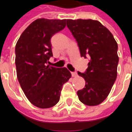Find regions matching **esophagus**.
<instances>
[{
  "instance_id": "obj_1",
  "label": "esophagus",
  "mask_w": 132,
  "mask_h": 132,
  "mask_svg": "<svg viewBox=\"0 0 132 132\" xmlns=\"http://www.w3.org/2000/svg\"><path fill=\"white\" fill-rule=\"evenodd\" d=\"M71 75H72L73 77H76V76H78V74H77V73L76 72H72L71 73Z\"/></svg>"
}]
</instances>
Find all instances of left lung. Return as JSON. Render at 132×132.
<instances>
[{
    "mask_svg": "<svg viewBox=\"0 0 132 132\" xmlns=\"http://www.w3.org/2000/svg\"><path fill=\"white\" fill-rule=\"evenodd\" d=\"M67 27L78 43L81 56L89 57L88 69L79 75L85 87L77 92L80 101L96 106L109 94L117 76L118 45L113 35L98 21L67 19Z\"/></svg>",
    "mask_w": 132,
    "mask_h": 132,
    "instance_id": "1",
    "label": "left lung"
}]
</instances>
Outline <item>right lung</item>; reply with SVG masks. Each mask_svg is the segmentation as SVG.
<instances>
[{
	"mask_svg": "<svg viewBox=\"0 0 132 132\" xmlns=\"http://www.w3.org/2000/svg\"><path fill=\"white\" fill-rule=\"evenodd\" d=\"M66 19L38 18L25 30L15 45L16 73L32 104L48 109L59 102L63 85L71 77L68 69L46 66L53 56L51 38L66 27Z\"/></svg>",
	"mask_w": 132,
	"mask_h": 132,
	"instance_id": "right-lung-1",
	"label": "right lung"
}]
</instances>
